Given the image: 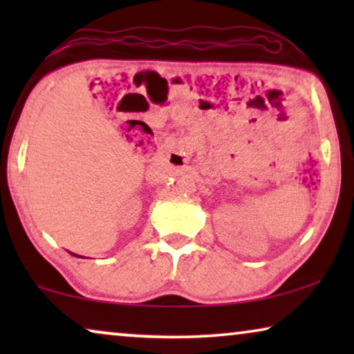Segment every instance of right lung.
Instances as JSON below:
<instances>
[{"instance_id": "1", "label": "right lung", "mask_w": 354, "mask_h": 354, "mask_svg": "<svg viewBox=\"0 0 354 354\" xmlns=\"http://www.w3.org/2000/svg\"><path fill=\"white\" fill-rule=\"evenodd\" d=\"M74 256H77V254H74Z\"/></svg>"}]
</instances>
